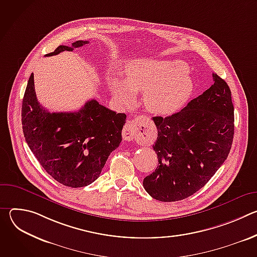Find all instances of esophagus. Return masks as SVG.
I'll return each mask as SVG.
<instances>
[{
  "label": "esophagus",
  "instance_id": "obj_1",
  "mask_svg": "<svg viewBox=\"0 0 257 257\" xmlns=\"http://www.w3.org/2000/svg\"><path fill=\"white\" fill-rule=\"evenodd\" d=\"M138 124H139V121L137 119L132 120V121H128L126 123V125L124 126V129H123V132H122L124 140L132 141L134 139Z\"/></svg>",
  "mask_w": 257,
  "mask_h": 257
}]
</instances>
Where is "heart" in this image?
<instances>
[{
	"mask_svg": "<svg viewBox=\"0 0 257 257\" xmlns=\"http://www.w3.org/2000/svg\"><path fill=\"white\" fill-rule=\"evenodd\" d=\"M109 86L122 104H130L135 93L144 92L146 109L164 116L185 103L193 84L189 71L181 61L139 60L126 66L124 81L111 78Z\"/></svg>",
	"mask_w": 257,
	"mask_h": 257,
	"instance_id": "heart-1",
	"label": "heart"
}]
</instances>
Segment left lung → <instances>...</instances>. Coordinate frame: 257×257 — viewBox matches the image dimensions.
<instances>
[{
  "label": "left lung",
  "mask_w": 257,
  "mask_h": 257,
  "mask_svg": "<svg viewBox=\"0 0 257 257\" xmlns=\"http://www.w3.org/2000/svg\"><path fill=\"white\" fill-rule=\"evenodd\" d=\"M213 84L172 116L154 117L159 165L143 180L153 198L172 202L202 188L230 153L234 137V105L227 82L212 74Z\"/></svg>",
  "instance_id": "left-lung-1"
}]
</instances>
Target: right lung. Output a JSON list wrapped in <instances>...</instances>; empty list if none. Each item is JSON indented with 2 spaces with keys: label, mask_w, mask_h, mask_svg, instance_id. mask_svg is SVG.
Segmentation results:
<instances>
[{
  "label": "right lung",
  "mask_w": 257,
  "mask_h": 257,
  "mask_svg": "<svg viewBox=\"0 0 257 257\" xmlns=\"http://www.w3.org/2000/svg\"><path fill=\"white\" fill-rule=\"evenodd\" d=\"M89 44L77 41L59 46L55 56ZM22 129L30 151L45 171L61 184L78 188L91 184L122 141L126 115L88 100L77 112L50 113L38 101L33 74L22 101Z\"/></svg>",
  "instance_id": "add662e5"
}]
</instances>
